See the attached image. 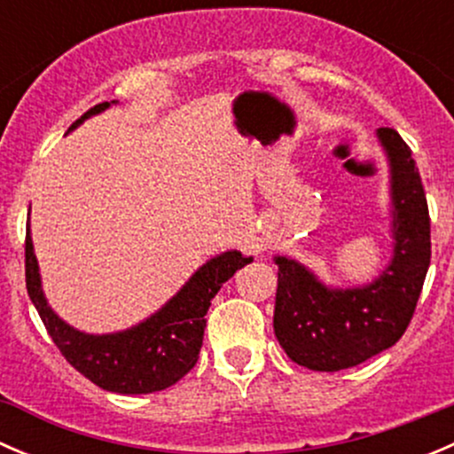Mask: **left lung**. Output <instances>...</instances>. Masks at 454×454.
Here are the masks:
<instances>
[{
    "mask_svg": "<svg viewBox=\"0 0 454 454\" xmlns=\"http://www.w3.org/2000/svg\"><path fill=\"white\" fill-rule=\"evenodd\" d=\"M375 140L388 164L391 261L363 286H329L292 256L277 254L274 333L301 367L340 371L388 349L413 318L430 265V219L409 145L380 127Z\"/></svg>",
    "mask_w": 454,
    "mask_h": 454,
    "instance_id": "left-lung-1",
    "label": "left lung"
}]
</instances>
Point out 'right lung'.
Instances as JSON below:
<instances>
[{"label":"right lung","instance_id":"right-lung-1","mask_svg":"<svg viewBox=\"0 0 454 454\" xmlns=\"http://www.w3.org/2000/svg\"><path fill=\"white\" fill-rule=\"evenodd\" d=\"M116 103L118 100H112L91 107L67 129V134L83 125L87 118L98 116ZM250 261L253 256H244L239 250L215 254L191 274L189 281L158 312L146 316L138 325L121 332L87 333L66 323L48 305L41 286L39 261L32 246L30 223L26 231V287L50 338L79 373L96 387L122 395L164 391L195 367L210 301L219 287Z\"/></svg>","mask_w":454,"mask_h":454}]
</instances>
